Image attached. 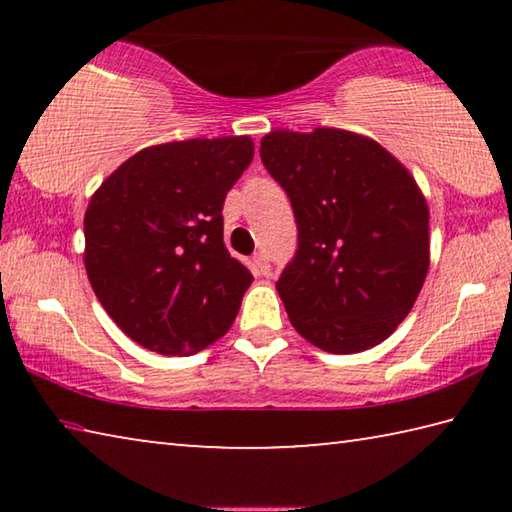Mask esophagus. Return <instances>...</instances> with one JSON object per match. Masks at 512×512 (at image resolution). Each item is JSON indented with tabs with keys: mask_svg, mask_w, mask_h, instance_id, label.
Segmentation results:
<instances>
[{
	"mask_svg": "<svg viewBox=\"0 0 512 512\" xmlns=\"http://www.w3.org/2000/svg\"><path fill=\"white\" fill-rule=\"evenodd\" d=\"M253 268L257 275H268L271 273V264H268V255L266 253H257L253 257Z\"/></svg>",
	"mask_w": 512,
	"mask_h": 512,
	"instance_id": "1",
	"label": "esophagus"
}]
</instances>
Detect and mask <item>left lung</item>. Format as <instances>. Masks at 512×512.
Listing matches in <instances>:
<instances>
[{
  "label": "left lung",
  "instance_id": "8db88e82",
  "mask_svg": "<svg viewBox=\"0 0 512 512\" xmlns=\"http://www.w3.org/2000/svg\"><path fill=\"white\" fill-rule=\"evenodd\" d=\"M262 162L289 194L298 253L275 282L296 332L332 354L386 341L429 271V207L411 171L368 135L271 131Z\"/></svg>",
  "mask_w": 512,
  "mask_h": 512
}]
</instances>
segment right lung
Masks as SVG:
<instances>
[{
  "instance_id": "obj_1",
  "label": "right lung",
  "mask_w": 512,
  "mask_h": 512,
  "mask_svg": "<svg viewBox=\"0 0 512 512\" xmlns=\"http://www.w3.org/2000/svg\"><path fill=\"white\" fill-rule=\"evenodd\" d=\"M253 155L248 135L153 144L90 196L85 273L142 348L187 357L235 323L253 275L225 248L221 210Z\"/></svg>"
}]
</instances>
